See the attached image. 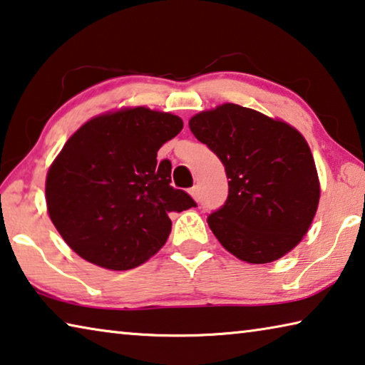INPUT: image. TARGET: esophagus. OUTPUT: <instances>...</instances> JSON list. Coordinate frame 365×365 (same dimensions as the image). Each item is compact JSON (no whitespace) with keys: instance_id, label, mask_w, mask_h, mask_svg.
<instances>
[{"instance_id":"esophagus-1","label":"esophagus","mask_w":365,"mask_h":365,"mask_svg":"<svg viewBox=\"0 0 365 365\" xmlns=\"http://www.w3.org/2000/svg\"><path fill=\"white\" fill-rule=\"evenodd\" d=\"M190 195H192L195 200H198V196H200V188H198V185H196V187H193V188H190Z\"/></svg>"}]
</instances>
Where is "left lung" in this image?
Instances as JSON below:
<instances>
[{
  "label": "left lung",
  "instance_id": "1",
  "mask_svg": "<svg viewBox=\"0 0 365 365\" xmlns=\"http://www.w3.org/2000/svg\"><path fill=\"white\" fill-rule=\"evenodd\" d=\"M225 167L229 195L207 225L247 263L284 257L307 234L320 200L314 155L300 133L257 110L222 103L190 120Z\"/></svg>",
  "mask_w": 365,
  "mask_h": 365
}]
</instances>
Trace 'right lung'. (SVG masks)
Masks as SVG:
<instances>
[{
	"instance_id": "1",
	"label": "right lung",
	"mask_w": 365,
	"mask_h": 365,
	"mask_svg": "<svg viewBox=\"0 0 365 365\" xmlns=\"http://www.w3.org/2000/svg\"><path fill=\"white\" fill-rule=\"evenodd\" d=\"M183 128L180 117L146 107L89 120L69 138L47 173L45 198L63 240L102 268L148 262L167 242L172 212L195 207L170 187L172 164L158 151Z\"/></svg>"
}]
</instances>
